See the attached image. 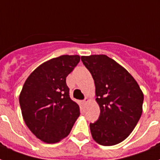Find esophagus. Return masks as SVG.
<instances>
[{"instance_id":"1","label":"esophagus","mask_w":160,"mask_h":160,"mask_svg":"<svg viewBox=\"0 0 160 160\" xmlns=\"http://www.w3.org/2000/svg\"><path fill=\"white\" fill-rule=\"evenodd\" d=\"M89 98H88V97H85V98H84V102H89Z\"/></svg>"}]
</instances>
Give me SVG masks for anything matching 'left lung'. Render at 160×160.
Returning a JSON list of instances; mask_svg holds the SVG:
<instances>
[{"mask_svg":"<svg viewBox=\"0 0 160 160\" xmlns=\"http://www.w3.org/2000/svg\"><path fill=\"white\" fill-rule=\"evenodd\" d=\"M81 61L94 80L100 108L98 121L89 124L92 137L104 146L121 143L140 120L143 92L133 76L108 56H82Z\"/></svg>","mask_w":160,"mask_h":160,"instance_id":"obj_1","label":"left lung"}]
</instances>
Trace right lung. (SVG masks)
I'll list each match as a JSON object with an SVG mask.
<instances>
[{
	"mask_svg": "<svg viewBox=\"0 0 160 160\" xmlns=\"http://www.w3.org/2000/svg\"><path fill=\"white\" fill-rule=\"evenodd\" d=\"M80 60L62 55L43 62L29 75L19 94L26 126L48 144L67 137L80 116V107L71 99L66 78Z\"/></svg>",
	"mask_w": 160,
	"mask_h": 160,
	"instance_id": "1",
	"label": "right lung"
}]
</instances>
